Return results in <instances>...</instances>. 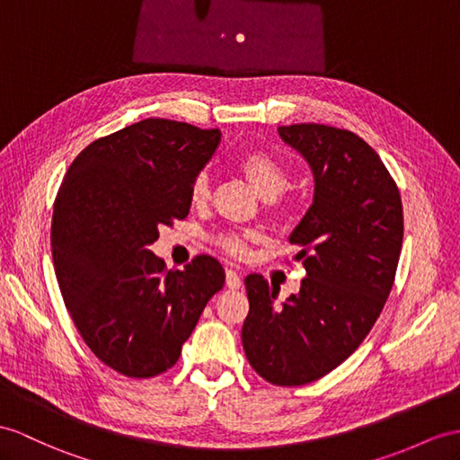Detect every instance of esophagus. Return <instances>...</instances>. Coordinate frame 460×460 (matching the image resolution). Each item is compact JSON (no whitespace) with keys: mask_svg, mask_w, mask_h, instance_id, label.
Listing matches in <instances>:
<instances>
[{"mask_svg":"<svg viewBox=\"0 0 460 460\" xmlns=\"http://www.w3.org/2000/svg\"><path fill=\"white\" fill-rule=\"evenodd\" d=\"M226 285L228 288H240L242 287V279L236 269H226Z\"/></svg>","mask_w":460,"mask_h":460,"instance_id":"esophagus-1","label":"esophagus"}]
</instances>
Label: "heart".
Instances as JSON below:
<instances>
[{"mask_svg":"<svg viewBox=\"0 0 460 460\" xmlns=\"http://www.w3.org/2000/svg\"><path fill=\"white\" fill-rule=\"evenodd\" d=\"M236 167L263 199H275L287 185L285 165L269 152H263V150L243 152L236 160ZM208 193H210L208 175L205 172H200L191 181L189 195H191L193 203L199 205V203H205L208 199ZM248 240H250V234L228 232V234H222L218 238V243L220 248L226 250L228 253L242 255L245 248H248Z\"/></svg>","mask_w":460,"mask_h":460,"instance_id":"heart-1","label":"heart"}]
</instances>
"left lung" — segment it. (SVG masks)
<instances>
[{
  "mask_svg": "<svg viewBox=\"0 0 460 460\" xmlns=\"http://www.w3.org/2000/svg\"><path fill=\"white\" fill-rule=\"evenodd\" d=\"M314 175V199L290 234L305 265L300 290L245 277V357L277 386L314 383L349 357L375 326L394 285L404 238L400 191L378 154L357 134L302 122L279 127Z\"/></svg>",
  "mask_w": 460,
  "mask_h": 460,
  "instance_id": "left-lung-1",
  "label": "left lung"
}]
</instances>
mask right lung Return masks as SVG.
<instances>
[{"instance_id":"right-lung-1","label":"right lung","mask_w":460,"mask_h":460,"mask_svg":"<svg viewBox=\"0 0 460 460\" xmlns=\"http://www.w3.org/2000/svg\"><path fill=\"white\" fill-rule=\"evenodd\" d=\"M220 130L146 119L77 154L54 200L52 260L77 332L107 367L132 378L172 368L224 269L197 255L167 271L150 245L191 208V181Z\"/></svg>"}]
</instances>
